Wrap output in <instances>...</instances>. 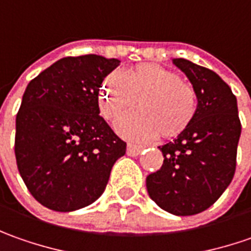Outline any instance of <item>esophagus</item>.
Wrapping results in <instances>:
<instances>
[{
    "label": "esophagus",
    "instance_id": "obj_1",
    "mask_svg": "<svg viewBox=\"0 0 251 251\" xmlns=\"http://www.w3.org/2000/svg\"><path fill=\"white\" fill-rule=\"evenodd\" d=\"M143 151V147L140 146H134V144H127V149H126V152H127V155H130V157H137L140 152Z\"/></svg>",
    "mask_w": 251,
    "mask_h": 251
}]
</instances>
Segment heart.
Masks as SVG:
<instances>
[{
  "instance_id": "heart-1",
  "label": "heart",
  "mask_w": 251,
  "mask_h": 251,
  "mask_svg": "<svg viewBox=\"0 0 251 251\" xmlns=\"http://www.w3.org/2000/svg\"><path fill=\"white\" fill-rule=\"evenodd\" d=\"M142 112L117 121L118 133L127 140L149 142L158 134L182 133L197 111V93L189 82L157 64H143L105 79L100 97L102 112L109 118L125 111Z\"/></svg>"
}]
</instances>
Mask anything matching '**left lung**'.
Returning a JSON list of instances; mask_svg holds the SVG:
<instances>
[{
    "mask_svg": "<svg viewBox=\"0 0 251 251\" xmlns=\"http://www.w3.org/2000/svg\"><path fill=\"white\" fill-rule=\"evenodd\" d=\"M172 62L195 87L197 111L174 142L160 146L164 164L146 186L158 207L185 217L211 207L232 182L242 125L236 97L218 75L183 58Z\"/></svg>",
    "mask_w": 251,
    "mask_h": 251,
    "instance_id": "8db88e82",
    "label": "left lung"
}]
</instances>
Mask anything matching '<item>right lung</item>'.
Here are the masks:
<instances>
[{
  "label": "right lung",
  "mask_w": 251,
  "mask_h": 251,
  "mask_svg": "<svg viewBox=\"0 0 251 251\" xmlns=\"http://www.w3.org/2000/svg\"><path fill=\"white\" fill-rule=\"evenodd\" d=\"M119 59L66 56L31 80L16 115L15 155L31 196L69 212L104 193L122 142L100 117L99 91Z\"/></svg>",
  "instance_id": "add662e5"
}]
</instances>
